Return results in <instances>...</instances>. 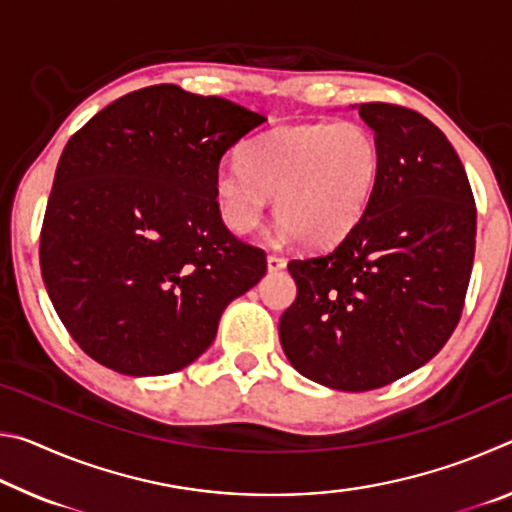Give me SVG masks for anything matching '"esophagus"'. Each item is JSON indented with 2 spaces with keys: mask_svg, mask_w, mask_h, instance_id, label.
<instances>
[{
  "mask_svg": "<svg viewBox=\"0 0 512 512\" xmlns=\"http://www.w3.org/2000/svg\"><path fill=\"white\" fill-rule=\"evenodd\" d=\"M266 266H268V271H271V273L282 271V268L287 266V259L280 257V255H268L266 257Z\"/></svg>",
  "mask_w": 512,
  "mask_h": 512,
  "instance_id": "esophagus-1",
  "label": "esophagus"
}]
</instances>
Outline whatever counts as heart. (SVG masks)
<instances>
[{
    "label": "heart",
    "mask_w": 512,
    "mask_h": 512,
    "mask_svg": "<svg viewBox=\"0 0 512 512\" xmlns=\"http://www.w3.org/2000/svg\"><path fill=\"white\" fill-rule=\"evenodd\" d=\"M379 144L357 121L284 126L239 149V167H221L214 198L223 223L253 232L266 198L300 244L320 248L348 235L375 192Z\"/></svg>",
    "instance_id": "1"
}]
</instances>
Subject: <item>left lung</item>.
Segmentation results:
<instances>
[{
  "instance_id": "left-lung-1",
  "label": "left lung",
  "mask_w": 512,
  "mask_h": 512,
  "mask_svg": "<svg viewBox=\"0 0 512 512\" xmlns=\"http://www.w3.org/2000/svg\"><path fill=\"white\" fill-rule=\"evenodd\" d=\"M381 167L370 203L332 250L291 259L298 287L280 318L300 375L372 391L409 375L458 325L476 244V205L445 133L397 103H361Z\"/></svg>"
}]
</instances>
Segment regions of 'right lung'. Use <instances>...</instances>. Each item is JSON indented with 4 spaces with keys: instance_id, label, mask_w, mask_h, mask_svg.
Returning a JSON list of instances; mask_svg holds the SVG:
<instances>
[{
    "instance_id": "obj_1",
    "label": "right lung",
    "mask_w": 512,
    "mask_h": 512,
    "mask_svg": "<svg viewBox=\"0 0 512 512\" xmlns=\"http://www.w3.org/2000/svg\"><path fill=\"white\" fill-rule=\"evenodd\" d=\"M264 115L171 83L112 101L60 155L40 271L79 348L121 375H169L210 348L223 309L266 275L225 228L221 158Z\"/></svg>"
}]
</instances>
